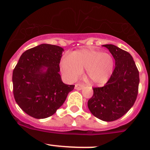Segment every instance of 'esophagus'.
Listing matches in <instances>:
<instances>
[{
	"label": "esophagus",
	"instance_id": "esophagus-1",
	"mask_svg": "<svg viewBox=\"0 0 150 150\" xmlns=\"http://www.w3.org/2000/svg\"><path fill=\"white\" fill-rule=\"evenodd\" d=\"M83 85H81V84H75V88L76 90H81V89L83 88Z\"/></svg>",
	"mask_w": 150,
	"mask_h": 150
}]
</instances>
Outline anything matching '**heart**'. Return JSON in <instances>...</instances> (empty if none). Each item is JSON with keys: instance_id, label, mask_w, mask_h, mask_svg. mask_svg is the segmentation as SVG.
<instances>
[{"instance_id": "obj_1", "label": "heart", "mask_w": 150, "mask_h": 150, "mask_svg": "<svg viewBox=\"0 0 150 150\" xmlns=\"http://www.w3.org/2000/svg\"><path fill=\"white\" fill-rule=\"evenodd\" d=\"M114 60L110 54L93 49H80L62 58L60 69L64 78L74 82L86 69V76L92 83L102 85L107 82L112 73Z\"/></svg>"}]
</instances>
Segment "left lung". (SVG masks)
<instances>
[{
    "label": "left lung",
    "mask_w": 150,
    "mask_h": 150,
    "mask_svg": "<svg viewBox=\"0 0 150 150\" xmlns=\"http://www.w3.org/2000/svg\"><path fill=\"white\" fill-rule=\"evenodd\" d=\"M106 47L113 56L115 67L103 87L93 88L88 107L96 117L110 122L123 116L133 107L138 95L139 74L131 54L112 44Z\"/></svg>",
    "instance_id": "1"
}]
</instances>
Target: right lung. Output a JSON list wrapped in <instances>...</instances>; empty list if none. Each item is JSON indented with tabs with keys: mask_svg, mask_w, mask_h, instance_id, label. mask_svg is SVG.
I'll return each mask as SVG.
<instances>
[{
	"mask_svg": "<svg viewBox=\"0 0 150 150\" xmlns=\"http://www.w3.org/2000/svg\"><path fill=\"white\" fill-rule=\"evenodd\" d=\"M62 47L40 44L22 54L12 75L16 102L31 117L53 115L62 105L74 85L62 82L59 75Z\"/></svg>",
	"mask_w": 150,
	"mask_h": 150,
	"instance_id": "1",
	"label": "right lung"
}]
</instances>
